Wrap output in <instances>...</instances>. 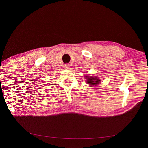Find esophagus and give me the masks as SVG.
<instances>
[{"instance_id": "1", "label": "esophagus", "mask_w": 148, "mask_h": 148, "mask_svg": "<svg viewBox=\"0 0 148 148\" xmlns=\"http://www.w3.org/2000/svg\"><path fill=\"white\" fill-rule=\"evenodd\" d=\"M69 66H70V65H69V64H65V69H69Z\"/></svg>"}]
</instances>
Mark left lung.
<instances>
[{"instance_id": "8db88e82", "label": "left lung", "mask_w": 148, "mask_h": 148, "mask_svg": "<svg viewBox=\"0 0 148 148\" xmlns=\"http://www.w3.org/2000/svg\"><path fill=\"white\" fill-rule=\"evenodd\" d=\"M87 79V83L90 84L92 85V86H93V85H96L98 84L99 83H100V80L99 79H98L97 77H87L86 78Z\"/></svg>"}]
</instances>
